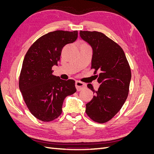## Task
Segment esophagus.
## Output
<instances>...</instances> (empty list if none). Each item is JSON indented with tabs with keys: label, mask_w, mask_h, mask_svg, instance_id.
<instances>
[{
	"label": "esophagus",
	"mask_w": 154,
	"mask_h": 154,
	"mask_svg": "<svg viewBox=\"0 0 154 154\" xmlns=\"http://www.w3.org/2000/svg\"><path fill=\"white\" fill-rule=\"evenodd\" d=\"M75 86L76 88L77 91H80L83 90V88H85L86 87V85L84 83L81 82L80 81H76L75 83Z\"/></svg>",
	"instance_id": "34e87169"
}]
</instances>
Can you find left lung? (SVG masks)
<instances>
[{"label": "left lung", "instance_id": "obj_1", "mask_svg": "<svg viewBox=\"0 0 154 154\" xmlns=\"http://www.w3.org/2000/svg\"><path fill=\"white\" fill-rule=\"evenodd\" d=\"M81 38L89 44L93 50L91 69L100 86L86 104L85 112L92 121L99 123L109 122L122 109L127 100L131 70L123 50L114 41L97 31H80Z\"/></svg>", "mask_w": 154, "mask_h": 154}]
</instances>
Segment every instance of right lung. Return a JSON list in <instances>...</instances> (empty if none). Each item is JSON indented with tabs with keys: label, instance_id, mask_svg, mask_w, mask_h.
Returning a JSON list of instances; mask_svg holds the SVG:
<instances>
[{
	"label": "right lung",
	"instance_id": "add662e5",
	"mask_svg": "<svg viewBox=\"0 0 154 154\" xmlns=\"http://www.w3.org/2000/svg\"><path fill=\"white\" fill-rule=\"evenodd\" d=\"M77 38V31L50 32L37 39L26 54L18 85L27 108L42 122L58 118L64 99L76 91L75 81L53 75L52 67L60 61L64 46Z\"/></svg>",
	"mask_w": 154,
	"mask_h": 154
}]
</instances>
